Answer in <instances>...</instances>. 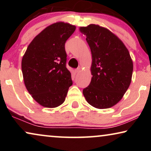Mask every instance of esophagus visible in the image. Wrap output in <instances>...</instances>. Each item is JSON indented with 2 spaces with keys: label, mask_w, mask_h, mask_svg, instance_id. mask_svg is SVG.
Instances as JSON below:
<instances>
[{
  "label": "esophagus",
  "mask_w": 151,
  "mask_h": 151,
  "mask_svg": "<svg viewBox=\"0 0 151 151\" xmlns=\"http://www.w3.org/2000/svg\"><path fill=\"white\" fill-rule=\"evenodd\" d=\"M80 71H81V70H80V68H78V69H75V73H79V72H80Z\"/></svg>",
  "instance_id": "esophagus-1"
}]
</instances>
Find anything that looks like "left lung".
Here are the masks:
<instances>
[{"label": "left lung", "instance_id": "obj_1", "mask_svg": "<svg viewBox=\"0 0 151 151\" xmlns=\"http://www.w3.org/2000/svg\"><path fill=\"white\" fill-rule=\"evenodd\" d=\"M92 55L91 81L83 89L88 104L95 108H111L122 100L131 82L133 64L122 41L98 24L80 27Z\"/></svg>", "mask_w": 151, "mask_h": 151}]
</instances>
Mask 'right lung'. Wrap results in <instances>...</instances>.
<instances>
[{
	"mask_svg": "<svg viewBox=\"0 0 151 151\" xmlns=\"http://www.w3.org/2000/svg\"><path fill=\"white\" fill-rule=\"evenodd\" d=\"M76 26L57 22L47 27L27 47L21 68L24 85L41 106L55 108L65 102L73 82L66 67L65 45Z\"/></svg>",
	"mask_w": 151,
	"mask_h": 151,
	"instance_id": "obj_1",
	"label": "right lung"
}]
</instances>
